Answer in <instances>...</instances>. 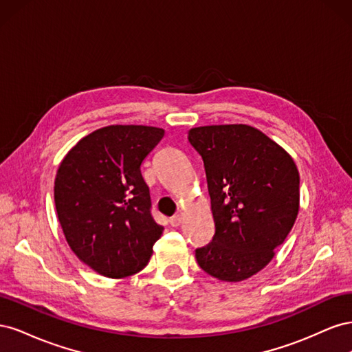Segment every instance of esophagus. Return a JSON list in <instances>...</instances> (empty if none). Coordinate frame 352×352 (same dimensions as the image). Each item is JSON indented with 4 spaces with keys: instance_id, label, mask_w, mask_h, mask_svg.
Instances as JSON below:
<instances>
[{
    "instance_id": "esophagus-1",
    "label": "esophagus",
    "mask_w": 352,
    "mask_h": 352,
    "mask_svg": "<svg viewBox=\"0 0 352 352\" xmlns=\"http://www.w3.org/2000/svg\"><path fill=\"white\" fill-rule=\"evenodd\" d=\"M182 216L180 214H176V216H173L172 219H170V225H172L173 228H177V226H180V223H182Z\"/></svg>"
}]
</instances>
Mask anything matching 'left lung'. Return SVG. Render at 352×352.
Masks as SVG:
<instances>
[{"label":"left lung","mask_w":352,"mask_h":352,"mask_svg":"<svg viewBox=\"0 0 352 352\" xmlns=\"http://www.w3.org/2000/svg\"><path fill=\"white\" fill-rule=\"evenodd\" d=\"M204 162L214 236L195 250L212 278L239 282L270 263L300 208V173L291 155L247 124L201 126L188 133Z\"/></svg>","instance_id":"8db88e82"}]
</instances>
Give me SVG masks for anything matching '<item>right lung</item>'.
<instances>
[{"instance_id": "add662e5", "label": "right lung", "mask_w": 352, "mask_h": 352, "mask_svg": "<svg viewBox=\"0 0 352 352\" xmlns=\"http://www.w3.org/2000/svg\"><path fill=\"white\" fill-rule=\"evenodd\" d=\"M163 136L151 126L102 127L82 138L58 167L54 201L66 241L105 278L141 272L164 230L151 214L150 188L141 173Z\"/></svg>"}]
</instances>
